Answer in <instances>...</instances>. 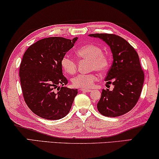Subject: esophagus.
<instances>
[{"label":"esophagus","instance_id":"esophagus-1","mask_svg":"<svg viewBox=\"0 0 159 159\" xmlns=\"http://www.w3.org/2000/svg\"><path fill=\"white\" fill-rule=\"evenodd\" d=\"M80 91H84V92L89 93V92H91V89H80Z\"/></svg>","mask_w":159,"mask_h":159}]
</instances>
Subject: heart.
Listing matches in <instances>:
<instances>
[{
	"label": "heart",
	"instance_id": "obj_1",
	"mask_svg": "<svg viewBox=\"0 0 159 159\" xmlns=\"http://www.w3.org/2000/svg\"><path fill=\"white\" fill-rule=\"evenodd\" d=\"M76 55L80 59L90 60L89 70H97L99 73H104L108 70L111 63V59L109 55L103 52L101 47L93 44H87L77 49ZM62 68L68 74L73 75L76 72L77 63L75 59L65 55L62 58ZM98 80V75L96 73L89 74H79L72 80L73 86L80 89H89L93 86Z\"/></svg>",
	"mask_w": 159,
	"mask_h": 159
}]
</instances>
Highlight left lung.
Masks as SVG:
<instances>
[{
    "label": "left lung",
    "mask_w": 159,
    "mask_h": 159,
    "mask_svg": "<svg viewBox=\"0 0 159 159\" xmlns=\"http://www.w3.org/2000/svg\"><path fill=\"white\" fill-rule=\"evenodd\" d=\"M91 37L102 39L111 48L113 56L105 80L111 84L112 91L103 89L97 104L98 111L106 117H118L135 107L140 97L144 82L143 70L139 57L129 42L114 34H91Z\"/></svg>",
    "instance_id": "obj_1"
}]
</instances>
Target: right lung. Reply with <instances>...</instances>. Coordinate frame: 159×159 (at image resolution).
<instances>
[{"label":"right lung","mask_w":159,"mask_h":159,"mask_svg":"<svg viewBox=\"0 0 159 159\" xmlns=\"http://www.w3.org/2000/svg\"><path fill=\"white\" fill-rule=\"evenodd\" d=\"M77 39L44 38L24 52L19 68L22 93L29 108L40 117L59 120L70 111L78 90L63 86L68 80L60 62Z\"/></svg>","instance_id":"1"}]
</instances>
